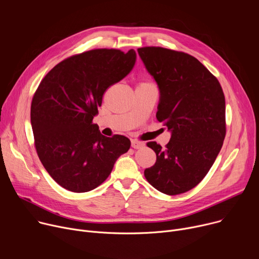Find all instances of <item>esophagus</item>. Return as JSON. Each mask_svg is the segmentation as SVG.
<instances>
[{"label":"esophagus","instance_id":"obj_1","mask_svg":"<svg viewBox=\"0 0 259 259\" xmlns=\"http://www.w3.org/2000/svg\"><path fill=\"white\" fill-rule=\"evenodd\" d=\"M143 145H144V143L141 142V141H138V140H135V139L131 140V146L133 147V149H136V150L141 149Z\"/></svg>","mask_w":259,"mask_h":259}]
</instances>
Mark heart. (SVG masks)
Wrapping results in <instances>:
<instances>
[{"label": "heart", "mask_w": 259, "mask_h": 259, "mask_svg": "<svg viewBox=\"0 0 259 259\" xmlns=\"http://www.w3.org/2000/svg\"><path fill=\"white\" fill-rule=\"evenodd\" d=\"M141 85H144V84H141Z\"/></svg>", "instance_id": "obj_1"}]
</instances>
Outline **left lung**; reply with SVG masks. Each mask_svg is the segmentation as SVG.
Masks as SVG:
<instances>
[{
    "mask_svg": "<svg viewBox=\"0 0 259 259\" xmlns=\"http://www.w3.org/2000/svg\"><path fill=\"white\" fill-rule=\"evenodd\" d=\"M138 54L156 81L160 100L157 119L171 132L163 150L152 141L157 161L144 176L159 192L186 193L206 176L226 137V99L218 80L194 56L161 47Z\"/></svg>",
    "mask_w": 259,
    "mask_h": 259,
    "instance_id": "8db88e82",
    "label": "left lung"
}]
</instances>
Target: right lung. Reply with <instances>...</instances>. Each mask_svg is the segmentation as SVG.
Segmentation results:
<instances>
[{"label":"right lung","mask_w":259,"mask_h":259,"mask_svg":"<svg viewBox=\"0 0 259 259\" xmlns=\"http://www.w3.org/2000/svg\"><path fill=\"white\" fill-rule=\"evenodd\" d=\"M135 61L133 49L87 51L59 62L36 89L30 106L35 150L47 172L65 190H94L130 149L127 137H105L92 120L105 90L124 79Z\"/></svg>","instance_id":"1"}]
</instances>
